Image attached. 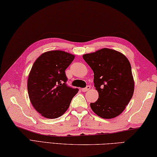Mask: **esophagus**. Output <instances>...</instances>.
I'll list each match as a JSON object with an SVG mask.
<instances>
[{
  "instance_id": "obj_1",
  "label": "esophagus",
  "mask_w": 157,
  "mask_h": 157,
  "mask_svg": "<svg viewBox=\"0 0 157 157\" xmlns=\"http://www.w3.org/2000/svg\"><path fill=\"white\" fill-rule=\"evenodd\" d=\"M90 88V86H86V88H82V90L83 91V92H86V91H88V90H89Z\"/></svg>"
}]
</instances>
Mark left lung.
<instances>
[{
    "instance_id": "1",
    "label": "left lung",
    "mask_w": 157,
    "mask_h": 157,
    "mask_svg": "<svg viewBox=\"0 0 157 157\" xmlns=\"http://www.w3.org/2000/svg\"><path fill=\"white\" fill-rule=\"evenodd\" d=\"M83 58L94 73V86L99 98L90 108L96 115L112 119L123 112L132 99L135 84L131 65L118 51L104 49L84 54Z\"/></svg>"
}]
</instances>
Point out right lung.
Listing matches in <instances>:
<instances>
[{
    "label": "right lung",
    "mask_w": 157,
    "mask_h": 157,
    "mask_svg": "<svg viewBox=\"0 0 157 157\" xmlns=\"http://www.w3.org/2000/svg\"><path fill=\"white\" fill-rule=\"evenodd\" d=\"M75 56L62 51H50L36 59L29 73L27 90L34 108L48 119L62 116L69 108L78 88L67 84L65 73Z\"/></svg>",
    "instance_id": "obj_1"
}]
</instances>
